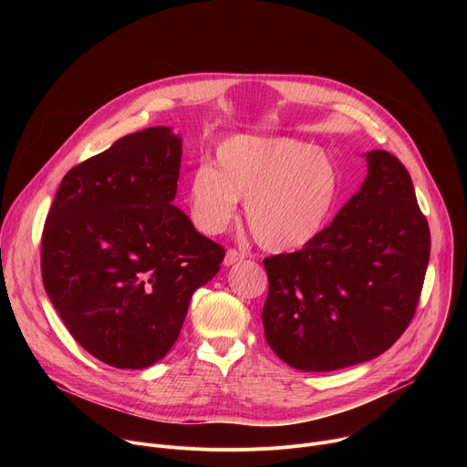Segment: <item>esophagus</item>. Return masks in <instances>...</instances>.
<instances>
[{"mask_svg": "<svg viewBox=\"0 0 467 467\" xmlns=\"http://www.w3.org/2000/svg\"><path fill=\"white\" fill-rule=\"evenodd\" d=\"M245 258V253L244 251H236V249H229L227 253H225V258H223V264L225 265H233V264H236V262H240V260H244Z\"/></svg>", "mask_w": 467, "mask_h": 467, "instance_id": "34e87169", "label": "esophagus"}]
</instances>
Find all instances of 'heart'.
<instances>
[{
  "instance_id": "obj_1",
  "label": "heart",
  "mask_w": 467,
  "mask_h": 467,
  "mask_svg": "<svg viewBox=\"0 0 467 467\" xmlns=\"http://www.w3.org/2000/svg\"><path fill=\"white\" fill-rule=\"evenodd\" d=\"M340 195L338 168L327 153L286 137L234 135L216 148V168L188 175L186 203L203 234H220L245 199V222L260 247L288 253L314 242Z\"/></svg>"
}]
</instances>
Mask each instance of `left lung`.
<instances>
[{"label": "left lung", "mask_w": 467, "mask_h": 467, "mask_svg": "<svg viewBox=\"0 0 467 467\" xmlns=\"http://www.w3.org/2000/svg\"><path fill=\"white\" fill-rule=\"evenodd\" d=\"M368 177L321 234L296 253L264 258V335L301 371L377 358L414 317L431 231L407 168L388 151L364 155Z\"/></svg>", "instance_id": "8db88e82"}]
</instances>
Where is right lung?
I'll use <instances>...</instances> for the list:
<instances>
[{"label": "right lung", "mask_w": 467, "mask_h": 467, "mask_svg": "<svg viewBox=\"0 0 467 467\" xmlns=\"http://www.w3.org/2000/svg\"><path fill=\"white\" fill-rule=\"evenodd\" d=\"M181 155L170 127L132 132L66 173L46 218V294L79 346L119 369L168 355L225 256L171 205Z\"/></svg>", "instance_id": "obj_1"}]
</instances>
